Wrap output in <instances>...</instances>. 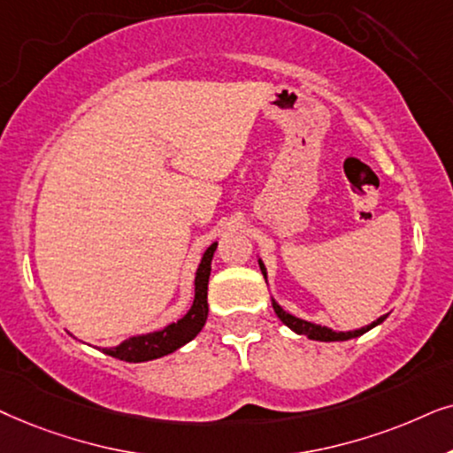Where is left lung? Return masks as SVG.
Instances as JSON below:
<instances>
[{
  "label": "left lung",
  "instance_id": "obj_1",
  "mask_svg": "<svg viewBox=\"0 0 453 453\" xmlns=\"http://www.w3.org/2000/svg\"><path fill=\"white\" fill-rule=\"evenodd\" d=\"M258 265H261V271H263V275L267 277V271H265V265L258 261ZM273 304V311H275V315L280 317V321L283 323V325H288L289 329H294L296 331V334H300V335H306V337H311V340H319V342H343V340H352V337H358V335H363V334H366V331L369 329H372L375 327V325H379L383 321L385 317H379L375 323H371V325H366V327H363V329H357V331H334V329H329V327H321V325H315V323H309V321H303V319H298V317H294V315H289V312H286L281 309L280 304L275 303H271Z\"/></svg>",
  "mask_w": 453,
  "mask_h": 453
}]
</instances>
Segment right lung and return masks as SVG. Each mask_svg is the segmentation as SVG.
Returning a JSON list of instances; mask_svg holds the SVG:
<instances>
[{"label": "right lung", "mask_w": 453, "mask_h": 453, "mask_svg": "<svg viewBox=\"0 0 453 453\" xmlns=\"http://www.w3.org/2000/svg\"><path fill=\"white\" fill-rule=\"evenodd\" d=\"M215 249L217 242L211 244L203 255L195 280V303H192L190 311L178 323L167 325L165 329L155 331V334L130 337V340L122 342L116 348H104V352L113 358L126 360V363H144V360H155L165 357V354H172L173 349L182 348L184 343L195 340L209 315L207 283L211 275V258H213Z\"/></svg>", "instance_id": "1"}]
</instances>
